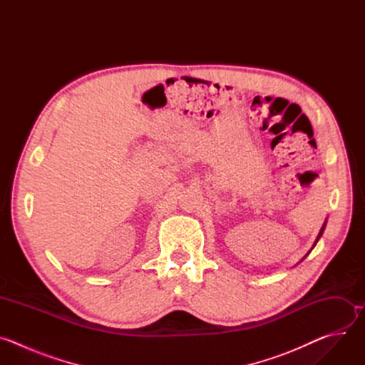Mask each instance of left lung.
<instances>
[{
  "label": "left lung",
  "instance_id": "1",
  "mask_svg": "<svg viewBox=\"0 0 365 365\" xmlns=\"http://www.w3.org/2000/svg\"><path fill=\"white\" fill-rule=\"evenodd\" d=\"M325 225H327V222H325V224H324V225H322V228H321V231H319V234H318V238H317V241H315V244H314V247H315V245H317V242H318V241H319V238H321V237H322V234H324V230H325ZM314 247H312V248H310V250H314ZM307 254H309V252H307Z\"/></svg>",
  "mask_w": 365,
  "mask_h": 365
}]
</instances>
